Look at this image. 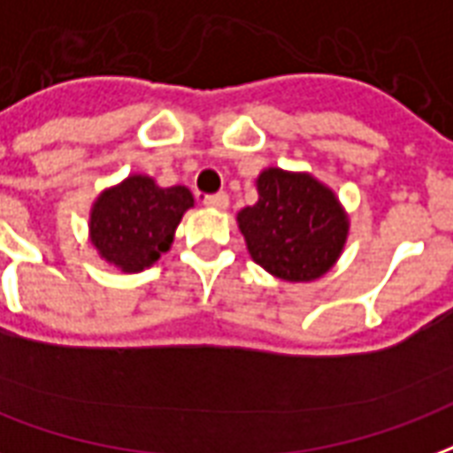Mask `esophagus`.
<instances>
[{
  "label": "esophagus",
  "instance_id": "1",
  "mask_svg": "<svg viewBox=\"0 0 453 453\" xmlns=\"http://www.w3.org/2000/svg\"><path fill=\"white\" fill-rule=\"evenodd\" d=\"M203 203L209 206V209H218V211H226L230 206V196L226 192H218V194H209V196H203Z\"/></svg>",
  "mask_w": 453,
  "mask_h": 453
}]
</instances>
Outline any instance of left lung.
<instances>
[{"mask_svg": "<svg viewBox=\"0 0 453 453\" xmlns=\"http://www.w3.org/2000/svg\"><path fill=\"white\" fill-rule=\"evenodd\" d=\"M259 201L237 213L247 252L271 276L310 283L334 269L350 220L331 187L310 173L266 167L257 177Z\"/></svg>", "mask_w": 453, "mask_h": 453, "instance_id": "1", "label": "left lung"}]
</instances>
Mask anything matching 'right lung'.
<instances>
[{"label":"right lung","mask_w":453,"mask_h":453,"mask_svg":"<svg viewBox=\"0 0 453 453\" xmlns=\"http://www.w3.org/2000/svg\"><path fill=\"white\" fill-rule=\"evenodd\" d=\"M192 206V192L182 184L158 187L149 175H129L93 201L88 240L110 266L139 273L170 250L184 211Z\"/></svg>","instance_id":"add662e5"}]
</instances>
